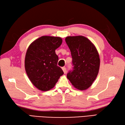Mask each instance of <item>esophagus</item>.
Listing matches in <instances>:
<instances>
[{
	"label": "esophagus",
	"mask_w": 125,
	"mask_h": 125,
	"mask_svg": "<svg viewBox=\"0 0 125 125\" xmlns=\"http://www.w3.org/2000/svg\"><path fill=\"white\" fill-rule=\"evenodd\" d=\"M62 69L63 72H64V73H67V69H66V68L65 67H63Z\"/></svg>",
	"instance_id": "obj_1"
}]
</instances>
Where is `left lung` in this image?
Here are the masks:
<instances>
[{"mask_svg": "<svg viewBox=\"0 0 125 125\" xmlns=\"http://www.w3.org/2000/svg\"><path fill=\"white\" fill-rule=\"evenodd\" d=\"M65 40L70 50L73 66L67 78L76 89H88L99 72L100 58L96 48L83 36H67Z\"/></svg>", "mask_w": 125, "mask_h": 125, "instance_id": "obj_1", "label": "left lung"}]
</instances>
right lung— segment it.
Returning <instances> with one entry per match:
<instances>
[{
    "mask_svg": "<svg viewBox=\"0 0 125 125\" xmlns=\"http://www.w3.org/2000/svg\"><path fill=\"white\" fill-rule=\"evenodd\" d=\"M62 43L60 37L43 36L31 43L25 60L26 72L31 83L39 90L48 91L54 87L63 70L57 66L55 50Z\"/></svg>",
    "mask_w": 125,
    "mask_h": 125,
    "instance_id": "right-lung-1",
    "label": "right lung"
}]
</instances>
